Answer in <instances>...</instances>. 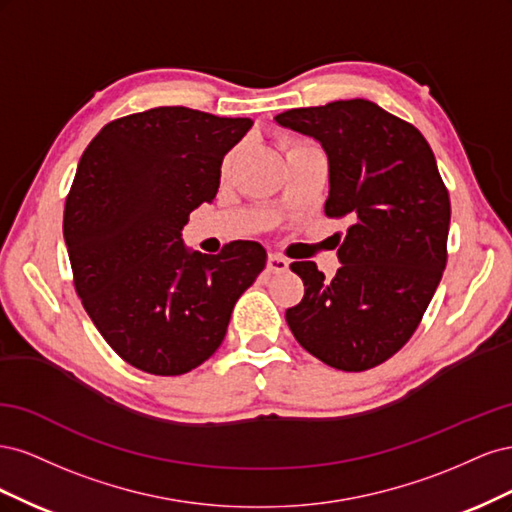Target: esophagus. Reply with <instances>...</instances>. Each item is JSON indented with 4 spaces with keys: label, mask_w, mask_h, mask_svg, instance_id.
<instances>
[{
    "label": "esophagus",
    "mask_w": 512,
    "mask_h": 512,
    "mask_svg": "<svg viewBox=\"0 0 512 512\" xmlns=\"http://www.w3.org/2000/svg\"><path fill=\"white\" fill-rule=\"evenodd\" d=\"M288 265L290 262L280 254H269V258H267V271H271V273H284V271H288Z\"/></svg>",
    "instance_id": "obj_1"
}]
</instances>
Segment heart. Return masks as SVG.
Returning <instances> with one entry per match:
<instances>
[{"instance_id": "b5f03b06", "label": "heart", "mask_w": 512, "mask_h": 512, "mask_svg": "<svg viewBox=\"0 0 512 512\" xmlns=\"http://www.w3.org/2000/svg\"><path fill=\"white\" fill-rule=\"evenodd\" d=\"M226 166H228V164H226ZM226 166H224V168H226Z\"/></svg>"}]
</instances>
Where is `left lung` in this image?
I'll return each instance as SVG.
<instances>
[{
    "instance_id": "left-lung-1",
    "label": "left lung",
    "mask_w": 512,
    "mask_h": 512,
    "mask_svg": "<svg viewBox=\"0 0 512 512\" xmlns=\"http://www.w3.org/2000/svg\"><path fill=\"white\" fill-rule=\"evenodd\" d=\"M275 121L320 143L324 213L350 222L333 280L309 260L290 265L305 294L286 322L322 363L371 369L412 337L442 280L451 200L436 158L412 123L363 98L290 108Z\"/></svg>"
}]
</instances>
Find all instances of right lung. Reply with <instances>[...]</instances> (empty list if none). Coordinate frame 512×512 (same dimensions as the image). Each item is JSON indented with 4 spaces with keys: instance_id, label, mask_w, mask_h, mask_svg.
I'll return each instance as SVG.
<instances>
[{
    "instance_id": "right-lung-1",
    "label": "right lung",
    "mask_w": 512,
    "mask_h": 512,
    "mask_svg": "<svg viewBox=\"0 0 512 512\" xmlns=\"http://www.w3.org/2000/svg\"><path fill=\"white\" fill-rule=\"evenodd\" d=\"M252 123L158 106L106 123L81 156L64 211L74 288L108 346L147 374L205 363L265 269L256 241L211 256L181 237L190 213L218 194L222 160Z\"/></svg>"
}]
</instances>
